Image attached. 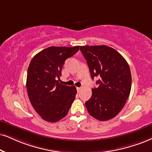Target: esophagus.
Segmentation results:
<instances>
[{"label": "esophagus", "mask_w": 152, "mask_h": 152, "mask_svg": "<svg viewBox=\"0 0 152 152\" xmlns=\"http://www.w3.org/2000/svg\"><path fill=\"white\" fill-rule=\"evenodd\" d=\"M82 88L81 87H77V92H80V91H81Z\"/></svg>", "instance_id": "obj_1"}]
</instances>
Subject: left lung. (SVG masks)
Masks as SVG:
<instances>
[{"label":"left lung","mask_w":152,"mask_h":152,"mask_svg":"<svg viewBox=\"0 0 152 152\" xmlns=\"http://www.w3.org/2000/svg\"><path fill=\"white\" fill-rule=\"evenodd\" d=\"M80 50L87 61L91 78L99 77V87L85 102L89 113L99 121L113 118L125 106L132 85L128 63L109 46H84Z\"/></svg>","instance_id":"left-lung-1"}]
</instances>
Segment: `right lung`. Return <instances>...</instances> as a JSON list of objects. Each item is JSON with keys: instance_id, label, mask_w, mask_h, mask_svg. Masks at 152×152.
Returning <instances> with one entry per match:
<instances>
[{"instance_id": "add662e5", "label": "right lung", "mask_w": 152, "mask_h": 152, "mask_svg": "<svg viewBox=\"0 0 152 152\" xmlns=\"http://www.w3.org/2000/svg\"><path fill=\"white\" fill-rule=\"evenodd\" d=\"M80 46H50L34 56L27 70V90L33 108L44 121L55 123L67 114L75 99V86L61 85L65 60L75 55Z\"/></svg>"}]
</instances>
